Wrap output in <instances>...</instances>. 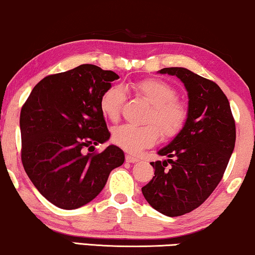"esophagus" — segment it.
<instances>
[{"label":"esophagus","instance_id":"34e87169","mask_svg":"<svg viewBox=\"0 0 255 255\" xmlns=\"http://www.w3.org/2000/svg\"><path fill=\"white\" fill-rule=\"evenodd\" d=\"M125 161L128 162V163H134V162L139 161V159L135 158V156H133V155L127 154V155H125Z\"/></svg>","mask_w":255,"mask_h":255}]
</instances>
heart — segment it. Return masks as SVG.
<instances>
[{"instance_id": "1", "label": "heart", "mask_w": 255, "mask_h": 255, "mask_svg": "<svg viewBox=\"0 0 255 255\" xmlns=\"http://www.w3.org/2000/svg\"><path fill=\"white\" fill-rule=\"evenodd\" d=\"M128 88L151 104V109L145 118L149 123L117 127L113 132L115 144L135 153L154 145L160 137V132L166 138L175 137L180 133L187 122L188 109L182 101L176 99V90L173 86L159 79H144L132 82L128 87H125V89ZM124 101L123 87L111 86L101 96L100 109L108 120L117 121Z\"/></svg>"}]
</instances>
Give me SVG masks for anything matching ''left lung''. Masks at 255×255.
Here are the masks:
<instances>
[{
	"label": "left lung",
	"mask_w": 255,
	"mask_h": 255,
	"mask_svg": "<svg viewBox=\"0 0 255 255\" xmlns=\"http://www.w3.org/2000/svg\"><path fill=\"white\" fill-rule=\"evenodd\" d=\"M176 76L188 92V118L180 133L151 162L154 176L141 188L145 200L169 217L200 207L221 182L235 148L236 123L217 83L183 67L160 69Z\"/></svg>",
	"instance_id": "1"
}]
</instances>
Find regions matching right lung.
I'll return each instance as SVG.
<instances>
[{"label":"right lung","instance_id":"add662e5","mask_svg":"<svg viewBox=\"0 0 255 255\" xmlns=\"http://www.w3.org/2000/svg\"><path fill=\"white\" fill-rule=\"evenodd\" d=\"M117 79L113 71L80 65L38 82L20 110L24 169L55 207L73 210L89 203L111 170L123 165L124 152L115 145L90 153L110 138L100 99Z\"/></svg>","mask_w":255,"mask_h":255}]
</instances>
